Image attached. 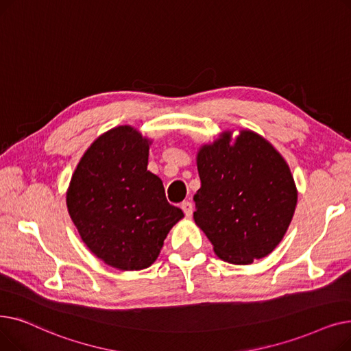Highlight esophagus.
Here are the masks:
<instances>
[{
	"label": "esophagus",
	"instance_id": "obj_1",
	"mask_svg": "<svg viewBox=\"0 0 351 351\" xmlns=\"http://www.w3.org/2000/svg\"><path fill=\"white\" fill-rule=\"evenodd\" d=\"M180 207H181V210H182V211H184V214H186L187 217H191V214H193V208H194L191 202H182Z\"/></svg>",
	"mask_w": 351,
	"mask_h": 351
}]
</instances>
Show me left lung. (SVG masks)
Listing matches in <instances>:
<instances>
[{
    "instance_id": "8db88e82",
    "label": "left lung",
    "mask_w": 351,
    "mask_h": 351,
    "mask_svg": "<svg viewBox=\"0 0 351 351\" xmlns=\"http://www.w3.org/2000/svg\"><path fill=\"white\" fill-rule=\"evenodd\" d=\"M226 131L197 157L194 221L224 261L250 264L285 237L297 204L294 178L274 147L252 131Z\"/></svg>"
}]
</instances>
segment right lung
I'll list each match as a JSON object with an SVG mask.
<instances>
[{
    "instance_id": "1",
    "label": "right lung",
    "mask_w": 351,
    "mask_h": 351,
    "mask_svg": "<svg viewBox=\"0 0 351 351\" xmlns=\"http://www.w3.org/2000/svg\"><path fill=\"white\" fill-rule=\"evenodd\" d=\"M148 143L128 125L107 131L80 160L66 193L82 241L120 270L152 265L171 227L184 217L167 202L162 181L147 170Z\"/></svg>"
}]
</instances>
